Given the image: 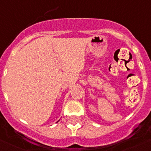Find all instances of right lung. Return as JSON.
Masks as SVG:
<instances>
[{"instance_id":"1","label":"right lung","mask_w":151,"mask_h":151,"mask_svg":"<svg viewBox=\"0 0 151 151\" xmlns=\"http://www.w3.org/2000/svg\"><path fill=\"white\" fill-rule=\"evenodd\" d=\"M59 120H60V119H59ZM59 120H58V121H59Z\"/></svg>"}]
</instances>
